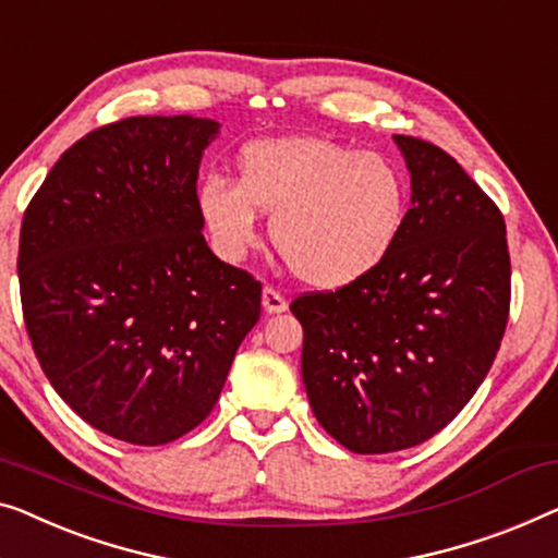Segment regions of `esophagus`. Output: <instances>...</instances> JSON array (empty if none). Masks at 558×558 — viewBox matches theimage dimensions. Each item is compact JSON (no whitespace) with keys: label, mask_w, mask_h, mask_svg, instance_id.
Here are the masks:
<instances>
[{"label":"esophagus","mask_w":558,"mask_h":558,"mask_svg":"<svg viewBox=\"0 0 558 558\" xmlns=\"http://www.w3.org/2000/svg\"><path fill=\"white\" fill-rule=\"evenodd\" d=\"M262 304H264V312H266V314H281V312H287V299L281 296L274 287H264Z\"/></svg>","instance_id":"1"}]
</instances>
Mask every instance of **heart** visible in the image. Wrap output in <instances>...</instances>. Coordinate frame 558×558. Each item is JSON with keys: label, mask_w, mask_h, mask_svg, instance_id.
Segmentation results:
<instances>
[{"label": "heart", "mask_w": 558, "mask_h": 558, "mask_svg": "<svg viewBox=\"0 0 558 558\" xmlns=\"http://www.w3.org/2000/svg\"><path fill=\"white\" fill-rule=\"evenodd\" d=\"M408 189L383 153L352 150L322 135L246 145L236 183L211 175L196 208L223 259L236 262L271 214V241L296 279L342 289L373 274L398 241Z\"/></svg>", "instance_id": "obj_1"}]
</instances>
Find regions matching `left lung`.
<instances>
[{"instance_id": "1", "label": "left lung", "mask_w": 558, "mask_h": 558, "mask_svg": "<svg viewBox=\"0 0 558 558\" xmlns=\"http://www.w3.org/2000/svg\"><path fill=\"white\" fill-rule=\"evenodd\" d=\"M410 208L373 274L296 296L302 379L319 425L362 456L440 433L473 398L506 332V223L481 185L438 145L395 135Z\"/></svg>"}]
</instances>
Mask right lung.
Segmentation results:
<instances>
[{"instance_id": "1", "label": "right lung", "mask_w": 558, "mask_h": 558, "mask_svg": "<svg viewBox=\"0 0 558 558\" xmlns=\"http://www.w3.org/2000/svg\"><path fill=\"white\" fill-rule=\"evenodd\" d=\"M219 123L141 116L60 156L20 231V296L47 379L110 438L163 446L211 413L262 284L208 248L201 156Z\"/></svg>"}]
</instances>
